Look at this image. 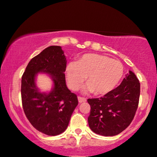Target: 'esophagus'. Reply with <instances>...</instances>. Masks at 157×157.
Returning <instances> with one entry per match:
<instances>
[{
	"label": "esophagus",
	"mask_w": 157,
	"mask_h": 157,
	"mask_svg": "<svg viewBox=\"0 0 157 157\" xmlns=\"http://www.w3.org/2000/svg\"><path fill=\"white\" fill-rule=\"evenodd\" d=\"M78 101L79 103H84V102H86V99L84 98H82V97H78Z\"/></svg>",
	"instance_id": "obj_1"
}]
</instances>
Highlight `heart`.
<instances>
[{"instance_id": "heart-1", "label": "heart", "mask_w": 157, "mask_h": 157, "mask_svg": "<svg viewBox=\"0 0 157 157\" xmlns=\"http://www.w3.org/2000/svg\"><path fill=\"white\" fill-rule=\"evenodd\" d=\"M124 72L123 64L105 55L87 54L77 62H71L66 67L69 86L77 90L87 77L85 93L95 92L96 95H104L111 92L122 79Z\"/></svg>"}]
</instances>
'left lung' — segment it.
I'll return each instance as SVG.
<instances>
[{"mask_svg": "<svg viewBox=\"0 0 157 157\" xmlns=\"http://www.w3.org/2000/svg\"><path fill=\"white\" fill-rule=\"evenodd\" d=\"M140 96V83L132 71L109 93L99 98L88 99L90 114L89 127L94 133L113 136L124 131L134 118Z\"/></svg>", "mask_w": 157, "mask_h": 157, "instance_id": "left-lung-1", "label": "left lung"}]
</instances>
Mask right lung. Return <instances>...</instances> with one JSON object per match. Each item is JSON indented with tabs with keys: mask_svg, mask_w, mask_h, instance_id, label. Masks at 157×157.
<instances>
[{
	"mask_svg": "<svg viewBox=\"0 0 157 157\" xmlns=\"http://www.w3.org/2000/svg\"><path fill=\"white\" fill-rule=\"evenodd\" d=\"M67 60L59 46H50L31 59L21 78L22 105L26 118L36 130L48 136H57L67 128L71 116L78 104L77 95L66 85ZM45 74L53 86L41 92L36 77Z\"/></svg>",
	"mask_w": 157,
	"mask_h": 157,
	"instance_id": "obj_1",
	"label": "right lung"
}]
</instances>
